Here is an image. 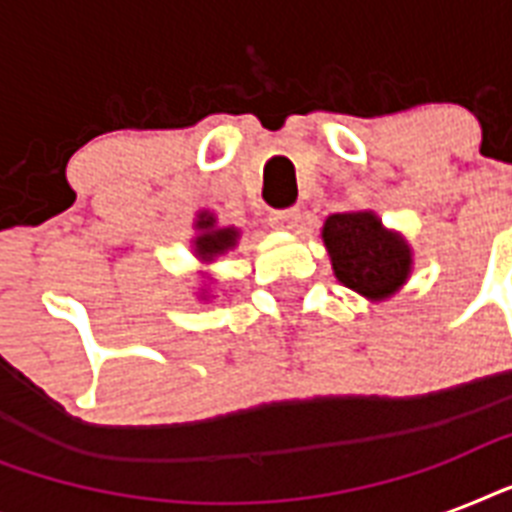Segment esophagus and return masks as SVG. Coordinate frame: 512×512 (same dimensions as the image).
Instances as JSON below:
<instances>
[{
  "label": "esophagus",
  "instance_id": "obj_1",
  "mask_svg": "<svg viewBox=\"0 0 512 512\" xmlns=\"http://www.w3.org/2000/svg\"><path fill=\"white\" fill-rule=\"evenodd\" d=\"M300 220H303V215H300V209L297 207L276 209V212H271V225L273 228H281V231H292V228L300 225Z\"/></svg>",
  "mask_w": 512,
  "mask_h": 512
}]
</instances>
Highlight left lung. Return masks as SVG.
Returning a JSON list of instances; mask_svg holds the SVG:
<instances>
[{"label":"left lung","mask_w":512,"mask_h":512,"mask_svg":"<svg viewBox=\"0 0 512 512\" xmlns=\"http://www.w3.org/2000/svg\"><path fill=\"white\" fill-rule=\"evenodd\" d=\"M321 236L332 255L337 279L358 295L380 300L393 295L409 276V247L401 236L385 231L372 212L332 215Z\"/></svg>","instance_id":"1"}]
</instances>
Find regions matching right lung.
I'll use <instances>...</instances> for the list:
<instances>
[{"label": "right lung", "mask_w": 512, "mask_h": 512, "mask_svg": "<svg viewBox=\"0 0 512 512\" xmlns=\"http://www.w3.org/2000/svg\"><path fill=\"white\" fill-rule=\"evenodd\" d=\"M196 228H199V236H196V255L204 257V260H212V257L228 252V249L236 244V236H239L236 228H215V217L207 215V212L199 217Z\"/></svg>", "instance_id": "1"}]
</instances>
